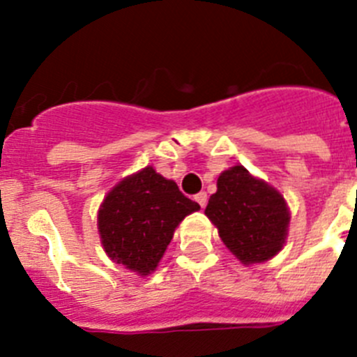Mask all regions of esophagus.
I'll return each instance as SVG.
<instances>
[{"label": "esophagus", "mask_w": 357, "mask_h": 357, "mask_svg": "<svg viewBox=\"0 0 357 357\" xmlns=\"http://www.w3.org/2000/svg\"><path fill=\"white\" fill-rule=\"evenodd\" d=\"M195 200H197L198 204H200V207H206L207 206V193L200 191V193H198L197 197H195Z\"/></svg>", "instance_id": "esophagus-1"}]
</instances>
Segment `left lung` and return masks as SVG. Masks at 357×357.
<instances>
[{"mask_svg": "<svg viewBox=\"0 0 357 357\" xmlns=\"http://www.w3.org/2000/svg\"><path fill=\"white\" fill-rule=\"evenodd\" d=\"M206 214L227 248L245 264L270 259L284 245L289 223L284 198L243 166L220 175Z\"/></svg>", "mask_w": 357, "mask_h": 357, "instance_id": "1", "label": "left lung"}]
</instances>
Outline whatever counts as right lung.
<instances>
[{
    "label": "right lung",
    "instance_id": "add662e5",
    "mask_svg": "<svg viewBox=\"0 0 357 357\" xmlns=\"http://www.w3.org/2000/svg\"><path fill=\"white\" fill-rule=\"evenodd\" d=\"M198 209L175 182L148 166L119 182L103 200L98 213L103 248L112 261L148 275L157 268L176 225Z\"/></svg>",
    "mask_w": 357,
    "mask_h": 357
}]
</instances>
